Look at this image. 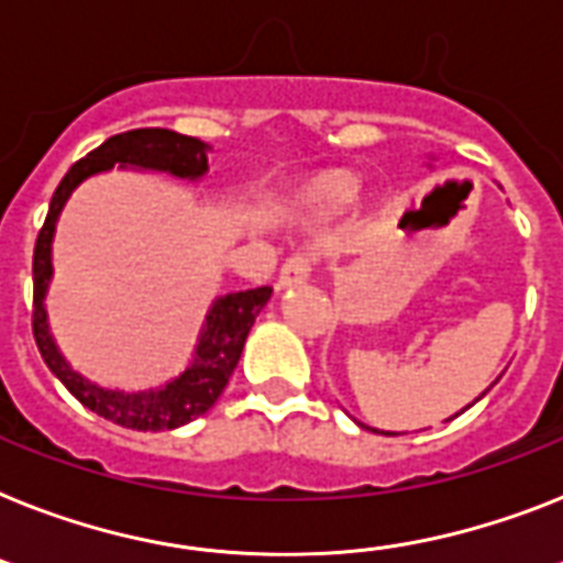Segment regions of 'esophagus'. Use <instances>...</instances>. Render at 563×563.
<instances>
[{
    "label": "esophagus",
    "instance_id": "1",
    "mask_svg": "<svg viewBox=\"0 0 563 563\" xmlns=\"http://www.w3.org/2000/svg\"><path fill=\"white\" fill-rule=\"evenodd\" d=\"M313 271V255L310 253H292L285 264H282V273H278V287H292L301 285L305 278Z\"/></svg>",
    "mask_w": 563,
    "mask_h": 563
}]
</instances>
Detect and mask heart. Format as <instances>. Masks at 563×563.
I'll return each mask as SVG.
<instances>
[{
    "label": "heart",
    "instance_id": "obj_1",
    "mask_svg": "<svg viewBox=\"0 0 563 563\" xmlns=\"http://www.w3.org/2000/svg\"><path fill=\"white\" fill-rule=\"evenodd\" d=\"M301 195L319 216H336L360 195V178L347 169H324L305 184Z\"/></svg>",
    "mask_w": 563,
    "mask_h": 563
}]
</instances>
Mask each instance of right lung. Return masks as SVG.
Segmentation results:
<instances>
[{
  "label": "right lung",
  "mask_w": 563,
  "mask_h": 563,
  "mask_svg": "<svg viewBox=\"0 0 563 563\" xmlns=\"http://www.w3.org/2000/svg\"><path fill=\"white\" fill-rule=\"evenodd\" d=\"M114 164L161 169L169 172V175H178V178H198V175L207 172V146L198 137L169 132V129H132V132L109 137L103 146L88 152L86 157H80L71 169L65 172V178L59 180V187L51 195L48 216H45L40 235H36L31 328H34L36 347H40L45 365L95 415L118 422L123 429H178L184 422L207 415L209 408L216 406V399L221 397V391L230 383L232 371L239 365L244 339L253 328L255 316L262 313L273 290L271 287H253V290L230 292L224 299H218L207 316V328H203L195 362L161 391H106L100 385H91L88 379H82L80 374H74L68 368V362L59 356L54 339H51L48 322H45V305H42L51 278V235H54L59 209L68 201L74 187L80 180H86L88 175L111 169Z\"/></svg>",
  "instance_id": "right-lung-1"
}]
</instances>
